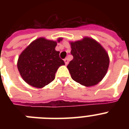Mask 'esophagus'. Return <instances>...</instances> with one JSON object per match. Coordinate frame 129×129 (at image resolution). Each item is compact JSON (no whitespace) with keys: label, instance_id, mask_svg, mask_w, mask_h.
<instances>
[{"label":"esophagus","instance_id":"obj_1","mask_svg":"<svg viewBox=\"0 0 129 129\" xmlns=\"http://www.w3.org/2000/svg\"><path fill=\"white\" fill-rule=\"evenodd\" d=\"M64 62H65V64L66 65H67L68 64V59L67 58H66V59H64Z\"/></svg>","mask_w":129,"mask_h":129}]
</instances>
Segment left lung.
Returning a JSON list of instances; mask_svg holds the SVG:
<instances>
[{
  "mask_svg": "<svg viewBox=\"0 0 129 129\" xmlns=\"http://www.w3.org/2000/svg\"><path fill=\"white\" fill-rule=\"evenodd\" d=\"M74 58L67 66L73 80L86 86L103 79L109 66V55L100 43L89 37L71 42Z\"/></svg>",
  "mask_w": 129,
  "mask_h": 129,
  "instance_id": "left-lung-1",
  "label": "left lung"
}]
</instances>
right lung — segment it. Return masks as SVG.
<instances>
[{"label":"right lung","instance_id":"add662e5","mask_svg":"<svg viewBox=\"0 0 129 129\" xmlns=\"http://www.w3.org/2000/svg\"><path fill=\"white\" fill-rule=\"evenodd\" d=\"M59 38L57 42L62 41ZM57 42L41 37L35 40L20 53L17 68L20 76L28 85L43 88L53 81L57 70L64 64L55 50Z\"/></svg>","mask_w":129,"mask_h":129}]
</instances>
